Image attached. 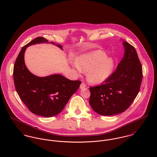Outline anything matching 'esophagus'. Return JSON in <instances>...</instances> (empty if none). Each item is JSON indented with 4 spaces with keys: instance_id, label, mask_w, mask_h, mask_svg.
Segmentation results:
<instances>
[{
    "instance_id": "1",
    "label": "esophagus",
    "mask_w": 157,
    "mask_h": 157,
    "mask_svg": "<svg viewBox=\"0 0 157 157\" xmlns=\"http://www.w3.org/2000/svg\"><path fill=\"white\" fill-rule=\"evenodd\" d=\"M86 85L84 82H82V83H81L80 86V89H83V88H86Z\"/></svg>"
}]
</instances>
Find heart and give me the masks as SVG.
Returning a JSON list of instances; mask_svg holds the SVG:
<instances>
[{
  "mask_svg": "<svg viewBox=\"0 0 157 157\" xmlns=\"http://www.w3.org/2000/svg\"><path fill=\"white\" fill-rule=\"evenodd\" d=\"M74 67L80 73L88 71L87 79L90 83L100 84L112 74L114 62L104 52L96 51L78 57Z\"/></svg>",
  "mask_w": 157,
  "mask_h": 157,
  "instance_id": "heart-1",
  "label": "heart"
}]
</instances>
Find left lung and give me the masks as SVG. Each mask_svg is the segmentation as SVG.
<instances>
[{"label": "left lung", "instance_id": "obj_1", "mask_svg": "<svg viewBox=\"0 0 157 157\" xmlns=\"http://www.w3.org/2000/svg\"><path fill=\"white\" fill-rule=\"evenodd\" d=\"M124 57L102 84L90 86V102L97 113L110 116L125 111L138 95L143 78L142 65L135 48L124 42Z\"/></svg>", "mask_w": 157, "mask_h": 157}]
</instances>
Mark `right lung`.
<instances>
[{"label": "right lung", "mask_w": 157, "mask_h": 157, "mask_svg": "<svg viewBox=\"0 0 157 157\" xmlns=\"http://www.w3.org/2000/svg\"><path fill=\"white\" fill-rule=\"evenodd\" d=\"M45 42H48V40L43 37H37L23 46L14 63L13 78L16 90L28 109L34 114L50 117L63 109L82 82L70 80L60 74L39 77L28 70L24 62L26 47ZM51 44L62 49L61 45L53 42Z\"/></svg>", "instance_id": "right-lung-1"}]
</instances>
